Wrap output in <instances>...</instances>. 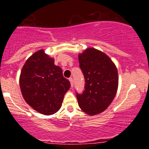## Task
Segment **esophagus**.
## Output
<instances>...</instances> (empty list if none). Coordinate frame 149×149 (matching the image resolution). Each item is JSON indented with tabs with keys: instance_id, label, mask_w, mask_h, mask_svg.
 <instances>
[{
	"instance_id": "esophagus-1",
	"label": "esophagus",
	"mask_w": 149,
	"mask_h": 149,
	"mask_svg": "<svg viewBox=\"0 0 149 149\" xmlns=\"http://www.w3.org/2000/svg\"><path fill=\"white\" fill-rule=\"evenodd\" d=\"M69 81H70V83H71V88H73V78H69Z\"/></svg>"
}]
</instances>
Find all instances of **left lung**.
<instances>
[{"label":"left lung","instance_id":"1","mask_svg":"<svg viewBox=\"0 0 149 149\" xmlns=\"http://www.w3.org/2000/svg\"><path fill=\"white\" fill-rule=\"evenodd\" d=\"M78 60L85 83L83 93L76 92L78 105L90 116L100 113L116 96L117 69L107 54L95 48H88L80 54Z\"/></svg>","mask_w":149,"mask_h":149}]
</instances>
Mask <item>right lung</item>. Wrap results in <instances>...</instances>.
<instances>
[{
    "label": "right lung",
    "mask_w": 149,
    "mask_h": 149,
    "mask_svg": "<svg viewBox=\"0 0 149 149\" xmlns=\"http://www.w3.org/2000/svg\"><path fill=\"white\" fill-rule=\"evenodd\" d=\"M62 69L54 65L42 49L32 54L22 68L19 78L22 94L26 103L44 115L59 110L64 96L70 88Z\"/></svg>",
    "instance_id": "obj_1"
}]
</instances>
